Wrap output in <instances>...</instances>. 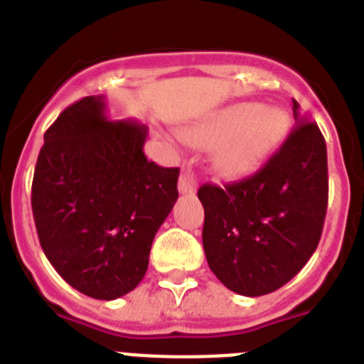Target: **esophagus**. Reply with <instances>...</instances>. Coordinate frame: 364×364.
Instances as JSON below:
<instances>
[{
    "label": "esophagus",
    "instance_id": "34e87169",
    "mask_svg": "<svg viewBox=\"0 0 364 364\" xmlns=\"http://www.w3.org/2000/svg\"><path fill=\"white\" fill-rule=\"evenodd\" d=\"M195 189H197V178H195L191 169H184L178 178V191L182 195H193Z\"/></svg>",
    "mask_w": 364,
    "mask_h": 364
}]
</instances>
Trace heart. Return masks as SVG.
<instances>
[{
  "label": "heart",
  "instance_id": "b5f03b06",
  "mask_svg": "<svg viewBox=\"0 0 364 364\" xmlns=\"http://www.w3.org/2000/svg\"><path fill=\"white\" fill-rule=\"evenodd\" d=\"M288 129L281 109L237 104L184 131L186 142L211 146L213 167L222 176L242 178L268 159Z\"/></svg>",
  "mask_w": 364,
  "mask_h": 364
}]
</instances>
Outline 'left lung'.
Here are the masks:
<instances>
[{
    "label": "left lung",
    "instance_id": "8db88e82",
    "mask_svg": "<svg viewBox=\"0 0 364 364\" xmlns=\"http://www.w3.org/2000/svg\"><path fill=\"white\" fill-rule=\"evenodd\" d=\"M295 127L255 175L204 184L202 244L211 272L246 297L272 294L314 255L328 205L326 142L294 100Z\"/></svg>",
    "mask_w": 364,
    "mask_h": 364
}]
</instances>
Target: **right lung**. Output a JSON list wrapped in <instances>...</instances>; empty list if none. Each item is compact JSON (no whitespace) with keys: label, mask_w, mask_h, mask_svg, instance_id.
<instances>
[{"label":"right lung","mask_w":364,"mask_h":364,"mask_svg":"<svg viewBox=\"0 0 364 364\" xmlns=\"http://www.w3.org/2000/svg\"><path fill=\"white\" fill-rule=\"evenodd\" d=\"M147 127L109 120L104 96L69 105L43 134L32 215L45 257L74 290L112 301L134 290L178 198V167L144 154Z\"/></svg>","instance_id":"1"}]
</instances>
